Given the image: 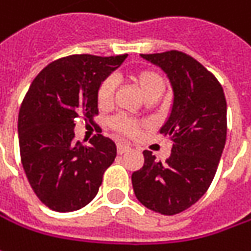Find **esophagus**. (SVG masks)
<instances>
[{
    "label": "esophagus",
    "instance_id": "1",
    "mask_svg": "<svg viewBox=\"0 0 251 251\" xmlns=\"http://www.w3.org/2000/svg\"><path fill=\"white\" fill-rule=\"evenodd\" d=\"M116 150H118V154H125V153H127L130 150V147L127 146V145H124V143H118Z\"/></svg>",
    "mask_w": 251,
    "mask_h": 251
}]
</instances>
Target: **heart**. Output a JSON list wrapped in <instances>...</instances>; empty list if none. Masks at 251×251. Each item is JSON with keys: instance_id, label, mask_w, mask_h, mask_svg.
Masks as SVG:
<instances>
[{"instance_id": "1", "label": "heart", "mask_w": 251, "mask_h": 251, "mask_svg": "<svg viewBox=\"0 0 251 251\" xmlns=\"http://www.w3.org/2000/svg\"><path fill=\"white\" fill-rule=\"evenodd\" d=\"M129 80L137 88V91L143 95V98L150 97V95H160L164 93L166 90V81L164 78L153 70H140L130 73L129 74ZM115 94V81L112 78H105L104 81L100 84L98 90H97V104L100 108H108ZM112 129L116 130L121 135L125 136H135L142 124H139L136 121H132L129 118L124 116H118L112 119L111 122Z\"/></svg>"}]
</instances>
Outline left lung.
<instances>
[{"mask_svg": "<svg viewBox=\"0 0 251 251\" xmlns=\"http://www.w3.org/2000/svg\"><path fill=\"white\" fill-rule=\"evenodd\" d=\"M140 56L164 71L171 84V112L160 133L173 140V149L164 164L145 150V164L132 174V185L142 205L176 215L198 201L215 177L227 130L224 88L182 51Z\"/></svg>", "mask_w": 251, "mask_h": 251, "instance_id": "left-lung-1", "label": "left lung"}]
</instances>
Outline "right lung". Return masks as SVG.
<instances>
[{"instance_id": "1", "label": "right lung", "mask_w": 251, "mask_h": 251, "mask_svg": "<svg viewBox=\"0 0 251 251\" xmlns=\"http://www.w3.org/2000/svg\"><path fill=\"white\" fill-rule=\"evenodd\" d=\"M127 54H73L50 63L32 81L18 116L21 160L27 181L48 208L73 212L93 201L116 157L102 135L90 146L74 142L78 115L98 114L97 90Z\"/></svg>"}]
</instances>
